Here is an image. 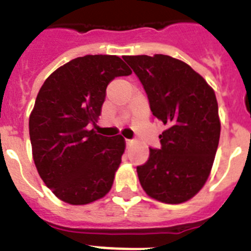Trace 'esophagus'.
Wrapping results in <instances>:
<instances>
[{
	"mask_svg": "<svg viewBox=\"0 0 251 251\" xmlns=\"http://www.w3.org/2000/svg\"><path fill=\"white\" fill-rule=\"evenodd\" d=\"M131 145H134V140L126 139V146H131Z\"/></svg>",
	"mask_w": 251,
	"mask_h": 251,
	"instance_id": "obj_1",
	"label": "esophagus"
}]
</instances>
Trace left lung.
I'll return each instance as SVG.
<instances>
[{
  "mask_svg": "<svg viewBox=\"0 0 251 251\" xmlns=\"http://www.w3.org/2000/svg\"><path fill=\"white\" fill-rule=\"evenodd\" d=\"M148 95L151 112L166 130L161 148L150 149L137 166L140 184L150 198L181 204L201 190L220 139L215 92L185 62L166 55L124 56Z\"/></svg>",
  "mask_w": 251,
  "mask_h": 251,
  "instance_id": "obj_1",
  "label": "left lung"
}]
</instances>
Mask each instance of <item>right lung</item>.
Wrapping results in <instances>:
<instances>
[{"mask_svg": "<svg viewBox=\"0 0 251 251\" xmlns=\"http://www.w3.org/2000/svg\"><path fill=\"white\" fill-rule=\"evenodd\" d=\"M128 75L117 56L86 55L58 67L38 91L28 121L33 161L46 186L67 204H90L111 189L125 139H109L89 125L98 123L107 85Z\"/></svg>", "mask_w": 251, "mask_h": 251, "instance_id": "add662e5", "label": "right lung"}]
</instances>
